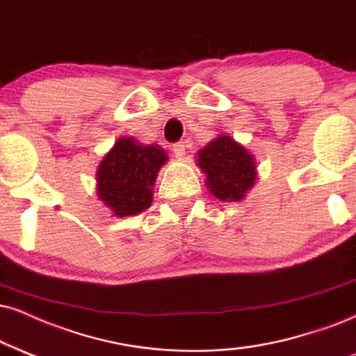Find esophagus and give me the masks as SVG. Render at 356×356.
I'll return each instance as SVG.
<instances>
[{
	"label": "esophagus",
	"mask_w": 356,
	"mask_h": 356,
	"mask_svg": "<svg viewBox=\"0 0 356 356\" xmlns=\"http://www.w3.org/2000/svg\"><path fill=\"white\" fill-rule=\"evenodd\" d=\"M171 152L175 153V156L177 158H181L183 155H185V145H183V142H177L171 145Z\"/></svg>",
	"instance_id": "1"
}]
</instances>
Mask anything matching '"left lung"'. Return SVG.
Masks as SVG:
<instances>
[{"mask_svg": "<svg viewBox=\"0 0 356 356\" xmlns=\"http://www.w3.org/2000/svg\"><path fill=\"white\" fill-rule=\"evenodd\" d=\"M196 163L206 175L209 193L221 201L244 200L257 178L254 156L226 134L201 148Z\"/></svg>", "mask_w": 356, "mask_h": 356, "instance_id": "obj_1", "label": "left lung"}]
</instances>
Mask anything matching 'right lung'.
I'll return each mask as SVG.
<instances>
[{
	"mask_svg": "<svg viewBox=\"0 0 356 356\" xmlns=\"http://www.w3.org/2000/svg\"><path fill=\"white\" fill-rule=\"evenodd\" d=\"M168 156L160 145L118 138L97 168V196L113 216L140 214L152 206L153 185Z\"/></svg>",
	"mask_w": 356,
	"mask_h": 356,
	"instance_id": "right-lung-1",
	"label": "right lung"
}]
</instances>
